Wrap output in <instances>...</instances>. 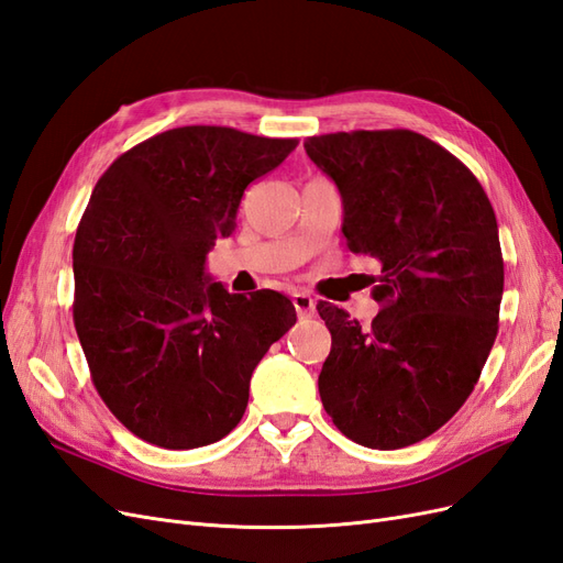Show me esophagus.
<instances>
[{"label":"esophagus","mask_w":563,"mask_h":563,"mask_svg":"<svg viewBox=\"0 0 563 563\" xmlns=\"http://www.w3.org/2000/svg\"><path fill=\"white\" fill-rule=\"evenodd\" d=\"M294 308L298 317H312L314 314V300L308 294H294Z\"/></svg>","instance_id":"1"}]
</instances>
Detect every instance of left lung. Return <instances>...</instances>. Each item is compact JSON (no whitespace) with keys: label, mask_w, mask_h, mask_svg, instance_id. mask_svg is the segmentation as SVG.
I'll return each mask as SVG.
<instances>
[{"label":"left lung","mask_w":563,"mask_h":563,"mask_svg":"<svg viewBox=\"0 0 563 563\" xmlns=\"http://www.w3.org/2000/svg\"><path fill=\"white\" fill-rule=\"evenodd\" d=\"M343 197L352 253L378 258L368 329L331 302L319 397L335 428L368 449L434 434L467 401L498 335L505 265L482 183L449 150L408 129L305 141Z\"/></svg>","instance_id":"8db88e82"}]
</instances>
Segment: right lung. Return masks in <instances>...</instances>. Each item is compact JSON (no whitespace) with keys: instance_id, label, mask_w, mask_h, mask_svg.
Wrapping results in <instances>:
<instances>
[{"instance_id":"add662e5","label":"right lung","mask_w":563,"mask_h":563,"mask_svg":"<svg viewBox=\"0 0 563 563\" xmlns=\"http://www.w3.org/2000/svg\"><path fill=\"white\" fill-rule=\"evenodd\" d=\"M296 145L180 126L126 150L93 187L73 246V319L100 399L147 444L185 451L230 434L253 368L296 323L286 296L230 294L203 275L246 187Z\"/></svg>"}]
</instances>
